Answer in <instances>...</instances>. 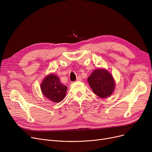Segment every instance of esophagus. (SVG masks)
Returning <instances> with one entry per match:
<instances>
[{
  "label": "esophagus",
  "instance_id": "34e87169",
  "mask_svg": "<svg viewBox=\"0 0 152 152\" xmlns=\"http://www.w3.org/2000/svg\"><path fill=\"white\" fill-rule=\"evenodd\" d=\"M81 79H82V78H81V76H78L76 79V81H81Z\"/></svg>",
  "mask_w": 152,
  "mask_h": 152
}]
</instances>
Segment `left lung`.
I'll list each match as a JSON object with an SVG mask.
<instances>
[{
  "label": "left lung",
  "instance_id": "obj_1",
  "mask_svg": "<svg viewBox=\"0 0 152 152\" xmlns=\"http://www.w3.org/2000/svg\"><path fill=\"white\" fill-rule=\"evenodd\" d=\"M87 81L93 92L100 98H106L112 94L115 89L113 76L104 69L94 70Z\"/></svg>",
  "mask_w": 152,
  "mask_h": 152
}]
</instances>
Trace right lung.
Returning <instances> with one entry per match:
<instances>
[{"label":"right lung","mask_w":152,"mask_h":152,"mask_svg":"<svg viewBox=\"0 0 152 152\" xmlns=\"http://www.w3.org/2000/svg\"><path fill=\"white\" fill-rule=\"evenodd\" d=\"M41 89L45 97L52 102L58 103L65 98L67 87L61 84L57 76L49 75L44 79Z\"/></svg>","instance_id":"right-lung-1"}]
</instances>
